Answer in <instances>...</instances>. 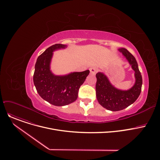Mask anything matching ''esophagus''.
I'll return each mask as SVG.
<instances>
[{
	"label": "esophagus",
	"mask_w": 160,
	"mask_h": 160,
	"mask_svg": "<svg viewBox=\"0 0 160 160\" xmlns=\"http://www.w3.org/2000/svg\"><path fill=\"white\" fill-rule=\"evenodd\" d=\"M89 70H90V73L91 75H95L97 73V72H98V69H97L96 67H91V68H90Z\"/></svg>",
	"instance_id": "esophagus-1"
}]
</instances>
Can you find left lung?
<instances>
[{
  "mask_svg": "<svg viewBox=\"0 0 160 160\" xmlns=\"http://www.w3.org/2000/svg\"><path fill=\"white\" fill-rule=\"evenodd\" d=\"M118 51L126 58L134 70L135 82L129 90H122L112 85L103 73L96 74L97 99L102 107L112 111L122 110L133 104L139 98L142 85V75L134 56L125 48H120Z\"/></svg>",
  "mask_w": 160,
  "mask_h": 160,
  "instance_id": "obj_1",
  "label": "left lung"
}]
</instances>
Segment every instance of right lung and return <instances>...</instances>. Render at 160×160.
<instances>
[{"instance_id":"obj_1","label":"right lung","mask_w":160,"mask_h":160,"mask_svg":"<svg viewBox=\"0 0 160 160\" xmlns=\"http://www.w3.org/2000/svg\"><path fill=\"white\" fill-rule=\"evenodd\" d=\"M66 45L56 43L45 50L37 58L33 75V83L40 96L57 106L68 105L75 101L78 90L90 71L73 72L64 76L54 75L50 70L53 51L64 49Z\"/></svg>"}]
</instances>
